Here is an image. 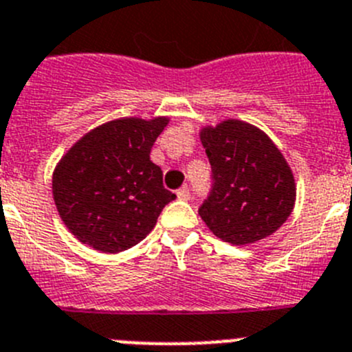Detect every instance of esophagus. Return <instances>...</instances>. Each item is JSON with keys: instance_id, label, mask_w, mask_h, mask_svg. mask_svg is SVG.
<instances>
[{"instance_id": "34e87169", "label": "esophagus", "mask_w": 352, "mask_h": 352, "mask_svg": "<svg viewBox=\"0 0 352 352\" xmlns=\"http://www.w3.org/2000/svg\"><path fill=\"white\" fill-rule=\"evenodd\" d=\"M176 195H178V199H182V201H188V199H190V192H188L186 186H182V188L176 192Z\"/></svg>"}]
</instances>
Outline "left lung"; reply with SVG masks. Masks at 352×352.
I'll list each match as a JSON object with an SVG mask.
<instances>
[{"mask_svg": "<svg viewBox=\"0 0 352 352\" xmlns=\"http://www.w3.org/2000/svg\"><path fill=\"white\" fill-rule=\"evenodd\" d=\"M213 169V190L199 208L211 232L226 243L250 245L284 226L296 203L291 166L259 126L227 118L201 126Z\"/></svg>", "mask_w": 352, "mask_h": 352, "instance_id": "8db88e82", "label": "left lung"}]
</instances>
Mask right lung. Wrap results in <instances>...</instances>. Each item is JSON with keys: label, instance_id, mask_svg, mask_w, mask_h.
I'll list each match as a JSON object with an SVG mask.
<instances>
[{"label": "right lung", "instance_id": "obj_1", "mask_svg": "<svg viewBox=\"0 0 352 352\" xmlns=\"http://www.w3.org/2000/svg\"><path fill=\"white\" fill-rule=\"evenodd\" d=\"M170 118H120L95 126L68 148L52 173V197L82 245L120 254L153 231L176 195L164 188L149 153Z\"/></svg>", "mask_w": 352, "mask_h": 352}]
</instances>
